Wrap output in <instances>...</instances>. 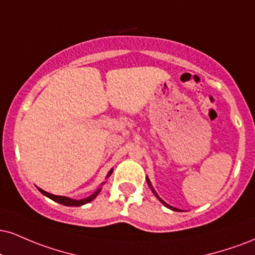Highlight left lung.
Listing matches in <instances>:
<instances>
[{
    "mask_svg": "<svg viewBox=\"0 0 255 255\" xmlns=\"http://www.w3.org/2000/svg\"><path fill=\"white\" fill-rule=\"evenodd\" d=\"M147 183H148V185H149V186H151V189H152V191H153V192H154V195H155V196H157V197H158V198H159V196H158V195H157V194H155V191H154V189H153V188H152V185H151V183H149V180H148V179H147ZM159 199H160V198H159ZM160 202H161V203H162V204H164V205H166V207H167V208H170V209H172V210H176V211H179V210H178V209H176V208H173V207H171V205H168V204H166V203H165V202H164V201H162V199H160Z\"/></svg>",
    "mask_w": 255,
    "mask_h": 255,
    "instance_id": "8db88e82",
    "label": "left lung"
}]
</instances>
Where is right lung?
<instances>
[{"mask_svg":"<svg viewBox=\"0 0 255 255\" xmlns=\"http://www.w3.org/2000/svg\"><path fill=\"white\" fill-rule=\"evenodd\" d=\"M112 173H113V170H110L109 173H108V176H107V178H108ZM38 190H39L40 192H41L42 195H45L46 197L51 198L52 201L58 202V203H60V204H63V205H69V207H79V205L87 204V203H89V202L93 201V199L96 197V196L100 194V191H101V189H98V190H96V191L94 192L93 195L89 196V197L84 198V199H79V201H76V199H71V198H69V197H64V196H56V195L48 194V192L44 191V190H41L40 188H38Z\"/></svg>","mask_w":255,"mask_h":255,"instance_id":"obj_1","label":"right lung"}]
</instances>
